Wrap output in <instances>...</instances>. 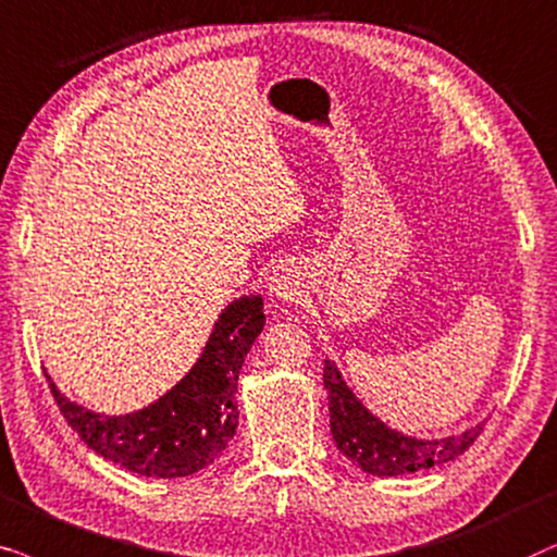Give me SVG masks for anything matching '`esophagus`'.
<instances>
[{
    "label": "esophagus",
    "instance_id": "obj_1",
    "mask_svg": "<svg viewBox=\"0 0 557 557\" xmlns=\"http://www.w3.org/2000/svg\"><path fill=\"white\" fill-rule=\"evenodd\" d=\"M270 290L277 295L280 300H287V302H295L300 298L302 293V277L300 272L295 270L293 264H283L277 267V272L272 274L270 280Z\"/></svg>",
    "mask_w": 557,
    "mask_h": 557
}]
</instances>
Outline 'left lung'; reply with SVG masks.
I'll return each mask as SVG.
<instances>
[{"label":"left lung","instance_id":"left-lung-1","mask_svg":"<svg viewBox=\"0 0 557 557\" xmlns=\"http://www.w3.org/2000/svg\"><path fill=\"white\" fill-rule=\"evenodd\" d=\"M323 384L329 389L331 433L336 448L354 466L372 476H405V473L425 471L433 466L454 461L469 450L484 425H473L448 438L422 441L392 430L389 425L367 410L361 399L348 389L338 367L331 359L323 364Z\"/></svg>","mask_w":557,"mask_h":557}]
</instances>
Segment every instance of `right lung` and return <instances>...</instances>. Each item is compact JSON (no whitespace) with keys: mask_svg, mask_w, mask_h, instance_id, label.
<instances>
[{"mask_svg":"<svg viewBox=\"0 0 557 557\" xmlns=\"http://www.w3.org/2000/svg\"><path fill=\"white\" fill-rule=\"evenodd\" d=\"M262 295H244L221 310L190 372L152 405L129 414H101L71 403L50 380L63 418L96 454L139 476L177 479L198 473L234 438L236 382L264 329Z\"/></svg>","mask_w":557,"mask_h":557,"instance_id":"right-lung-1","label":"right lung"}]
</instances>
